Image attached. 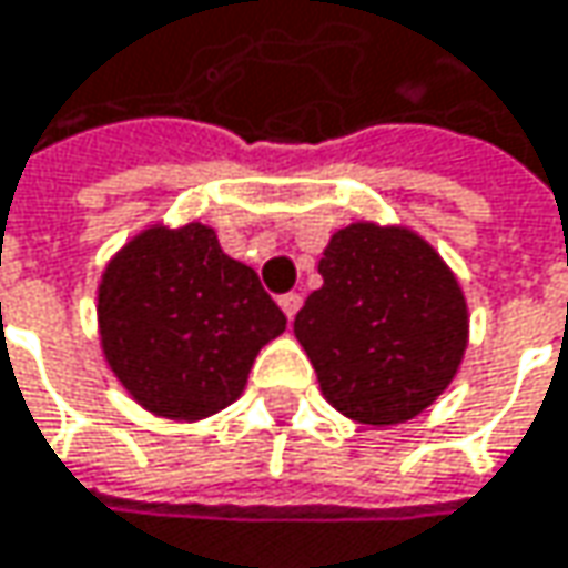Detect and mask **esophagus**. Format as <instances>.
<instances>
[{
  "instance_id": "34e87169",
  "label": "esophagus",
  "mask_w": 568,
  "mask_h": 568,
  "mask_svg": "<svg viewBox=\"0 0 568 568\" xmlns=\"http://www.w3.org/2000/svg\"><path fill=\"white\" fill-rule=\"evenodd\" d=\"M280 308L285 312V318L292 322V318H295V312L302 308V295H298V292H285V295H280Z\"/></svg>"
}]
</instances>
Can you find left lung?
I'll return each mask as SVG.
<instances>
[{
  "label": "left lung",
  "mask_w": 568,
  "mask_h": 568,
  "mask_svg": "<svg viewBox=\"0 0 568 568\" xmlns=\"http://www.w3.org/2000/svg\"><path fill=\"white\" fill-rule=\"evenodd\" d=\"M325 285L295 315L318 384L367 426L423 413L458 371L468 312L438 253L403 227L351 224L318 263Z\"/></svg>",
  "instance_id": "obj_1"
}]
</instances>
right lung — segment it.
Masks as SVG:
<instances>
[{
	"instance_id": "add662e5",
	"label": "right lung",
	"mask_w": 568,
	"mask_h": 568,
	"mask_svg": "<svg viewBox=\"0 0 568 568\" xmlns=\"http://www.w3.org/2000/svg\"><path fill=\"white\" fill-rule=\"evenodd\" d=\"M283 332V308L260 276L231 260L204 224L135 236L100 283V335L113 374L169 419L231 406L260 347Z\"/></svg>"
}]
</instances>
